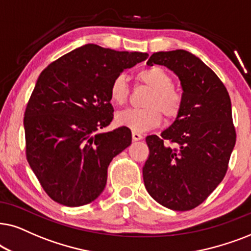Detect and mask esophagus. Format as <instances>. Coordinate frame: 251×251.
I'll return each instance as SVG.
<instances>
[{"label": "esophagus", "mask_w": 251, "mask_h": 251, "mask_svg": "<svg viewBox=\"0 0 251 251\" xmlns=\"http://www.w3.org/2000/svg\"><path fill=\"white\" fill-rule=\"evenodd\" d=\"M132 138H133V140H134V141H139V140H141L143 138V135L141 134V133L133 131L132 132Z\"/></svg>", "instance_id": "34e87169"}]
</instances>
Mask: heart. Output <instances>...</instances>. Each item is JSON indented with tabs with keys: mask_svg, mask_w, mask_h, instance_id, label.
<instances>
[{
	"mask_svg": "<svg viewBox=\"0 0 251 251\" xmlns=\"http://www.w3.org/2000/svg\"><path fill=\"white\" fill-rule=\"evenodd\" d=\"M138 79L151 88L146 101L147 108L127 109L117 113L118 125L126 126L134 132H145L157 127L162 122V113L166 119H175L182 105L181 95L172 87V78L163 69L152 66L141 70ZM129 88L125 75H118L110 86V99L122 105L127 101Z\"/></svg>",
	"mask_w": 251,
	"mask_h": 251,
	"instance_id": "b5f03b06",
	"label": "heart"
}]
</instances>
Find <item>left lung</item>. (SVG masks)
<instances>
[{"label": "left lung", "instance_id": "8db88e82", "mask_svg": "<svg viewBox=\"0 0 251 251\" xmlns=\"http://www.w3.org/2000/svg\"><path fill=\"white\" fill-rule=\"evenodd\" d=\"M147 64L171 70L183 93L172 125L160 136L146 138L150 153L143 181L159 204L187 211L201 204L226 175L236 139L230 99L216 73L186 50L153 52Z\"/></svg>", "mask_w": 251, "mask_h": 251}]
</instances>
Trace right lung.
<instances>
[{"label":"right lung","instance_id":"add662e5","mask_svg":"<svg viewBox=\"0 0 251 251\" xmlns=\"http://www.w3.org/2000/svg\"><path fill=\"white\" fill-rule=\"evenodd\" d=\"M148 56L88 43L39 75L24 117L26 156L55 202L81 206L104 190L110 162L132 142L125 126L101 132L113 118L110 86Z\"/></svg>","mask_w":251,"mask_h":251}]
</instances>
